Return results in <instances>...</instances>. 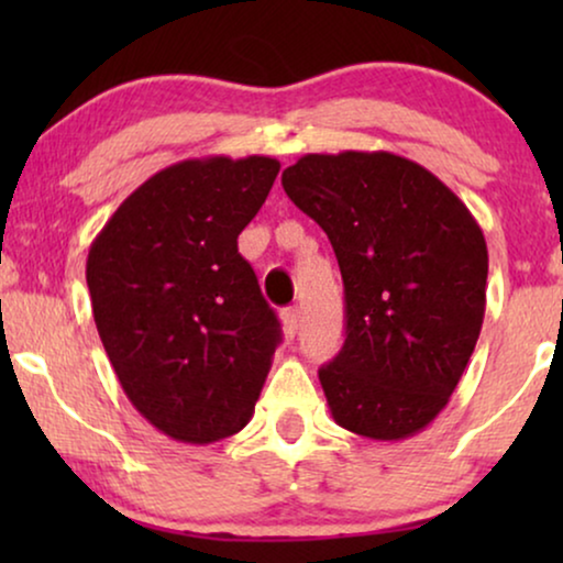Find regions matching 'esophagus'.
<instances>
[{"mask_svg": "<svg viewBox=\"0 0 563 563\" xmlns=\"http://www.w3.org/2000/svg\"><path fill=\"white\" fill-rule=\"evenodd\" d=\"M282 320H284V330H287V335L295 338L299 325H302V310H299V307H287V310L282 312Z\"/></svg>", "mask_w": 563, "mask_h": 563, "instance_id": "34e87169", "label": "esophagus"}]
</instances>
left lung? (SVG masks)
<instances>
[{"mask_svg": "<svg viewBox=\"0 0 563 563\" xmlns=\"http://www.w3.org/2000/svg\"><path fill=\"white\" fill-rule=\"evenodd\" d=\"M282 187L325 230L343 276L345 341L318 372L330 415L374 441L420 433L479 338L482 228L438 176L387 151L307 153Z\"/></svg>", "mask_w": 563, "mask_h": 563, "instance_id": "8db88e82", "label": "left lung"}]
</instances>
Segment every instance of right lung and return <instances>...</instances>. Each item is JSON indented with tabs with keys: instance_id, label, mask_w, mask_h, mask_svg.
Returning a JSON list of instances; mask_svg holds the SVG:
<instances>
[{
	"instance_id": "right-lung-1",
	"label": "right lung",
	"mask_w": 563,
	"mask_h": 563,
	"mask_svg": "<svg viewBox=\"0 0 563 563\" xmlns=\"http://www.w3.org/2000/svg\"><path fill=\"white\" fill-rule=\"evenodd\" d=\"M282 164L189 158L122 202L87 258L91 312L137 412L181 443L245 428L282 341L238 235Z\"/></svg>"
}]
</instances>
